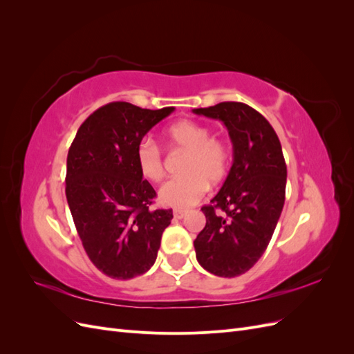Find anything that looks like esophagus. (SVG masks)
<instances>
[{"label":"esophagus","instance_id":"obj_1","mask_svg":"<svg viewBox=\"0 0 354 354\" xmlns=\"http://www.w3.org/2000/svg\"><path fill=\"white\" fill-rule=\"evenodd\" d=\"M174 217H176V218H178V220H181L183 217H186V211L176 209V211H174Z\"/></svg>","mask_w":354,"mask_h":354}]
</instances>
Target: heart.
<instances>
[{"label": "heart", "mask_w": 354, "mask_h": 354, "mask_svg": "<svg viewBox=\"0 0 354 354\" xmlns=\"http://www.w3.org/2000/svg\"><path fill=\"white\" fill-rule=\"evenodd\" d=\"M167 137L176 147L187 151L189 156L183 167L185 177L167 181L159 190V201L162 205L185 209L195 205L207 194L208 183L218 186L226 180L230 151L220 138L211 137L209 127L190 120L171 125ZM136 164L140 176L149 181H159L164 177L162 152L151 138L138 142Z\"/></svg>", "instance_id": "1"}]
</instances>
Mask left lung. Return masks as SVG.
Returning a JSON list of instances; mask_svg holds the SVG:
<instances>
[{
  "instance_id": "1",
  "label": "left lung",
  "mask_w": 354,
  "mask_h": 354,
  "mask_svg": "<svg viewBox=\"0 0 354 354\" xmlns=\"http://www.w3.org/2000/svg\"><path fill=\"white\" fill-rule=\"evenodd\" d=\"M194 112L220 120L233 145L226 181L201 208L207 224L194 242L196 260L212 274L234 277L260 260L281 217L286 187L282 146L269 121L245 103L221 102Z\"/></svg>"
}]
</instances>
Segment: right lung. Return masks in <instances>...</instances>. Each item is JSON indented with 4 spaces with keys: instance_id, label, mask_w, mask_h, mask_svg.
I'll return each instance as SVG.
<instances>
[{
    "instance_id": "right-lung-1",
    "label": "right lung",
    "mask_w": 354,
    "mask_h": 354,
    "mask_svg": "<svg viewBox=\"0 0 354 354\" xmlns=\"http://www.w3.org/2000/svg\"><path fill=\"white\" fill-rule=\"evenodd\" d=\"M174 108L142 109L112 102L85 120L69 147L66 199L91 263L112 279L153 266L173 209H151L155 189L138 173L136 149Z\"/></svg>"
}]
</instances>
